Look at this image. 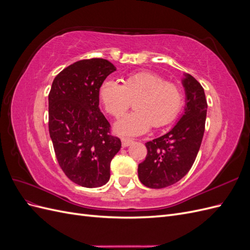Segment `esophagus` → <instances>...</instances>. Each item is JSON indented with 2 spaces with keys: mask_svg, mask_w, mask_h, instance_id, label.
<instances>
[{
  "mask_svg": "<svg viewBox=\"0 0 250 250\" xmlns=\"http://www.w3.org/2000/svg\"><path fill=\"white\" fill-rule=\"evenodd\" d=\"M121 141H122V146L123 147H128L129 145H131L132 142H133L131 139H128V138H122V139H121Z\"/></svg>",
  "mask_w": 250,
  "mask_h": 250,
  "instance_id": "esophagus-1",
  "label": "esophagus"
}]
</instances>
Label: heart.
Returning <instances> with one entry per match:
<instances>
[{"label": "heart", "instance_id": "obj_1", "mask_svg": "<svg viewBox=\"0 0 250 250\" xmlns=\"http://www.w3.org/2000/svg\"><path fill=\"white\" fill-rule=\"evenodd\" d=\"M103 106L110 116L119 118L131 106L134 111L121 118L115 125L120 134L139 135L152 125L161 128L177 117L185 103L184 90L152 72H139L123 79L122 84L106 80L99 90Z\"/></svg>", "mask_w": 250, "mask_h": 250}]
</instances>
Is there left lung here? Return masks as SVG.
Returning <instances> with one entry per match:
<instances>
[{
  "label": "left lung",
  "instance_id": "obj_1",
  "mask_svg": "<svg viewBox=\"0 0 250 250\" xmlns=\"http://www.w3.org/2000/svg\"><path fill=\"white\" fill-rule=\"evenodd\" d=\"M183 83L187 95L185 113L169 132L146 143L147 155L139 165L141 183L151 188L169 187L185 177L201 145L208 109L206 94L191 75H186Z\"/></svg>",
  "mask_w": 250,
  "mask_h": 250
}]
</instances>
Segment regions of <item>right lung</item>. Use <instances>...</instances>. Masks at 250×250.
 <instances>
[{"label":"right lung","mask_w":250,"mask_h":250,"mask_svg":"<svg viewBox=\"0 0 250 250\" xmlns=\"http://www.w3.org/2000/svg\"><path fill=\"white\" fill-rule=\"evenodd\" d=\"M116 66L103 58L83 59L66 66L49 93V132L60 168L85 188L105 185L110 162L121 148L99 108V90Z\"/></svg>","instance_id":"right-lung-1"}]
</instances>
